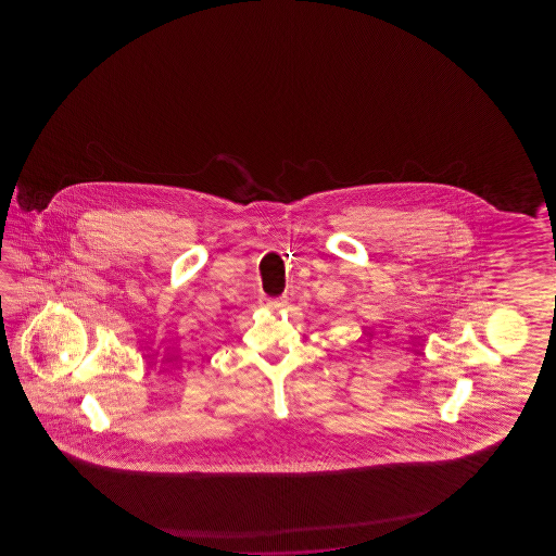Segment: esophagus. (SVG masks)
<instances>
[{
	"instance_id": "34e87169",
	"label": "esophagus",
	"mask_w": 556,
	"mask_h": 556,
	"mask_svg": "<svg viewBox=\"0 0 556 556\" xmlns=\"http://www.w3.org/2000/svg\"><path fill=\"white\" fill-rule=\"evenodd\" d=\"M268 306L280 307L283 306V304L282 302H278V300H270V302H268Z\"/></svg>"
}]
</instances>
